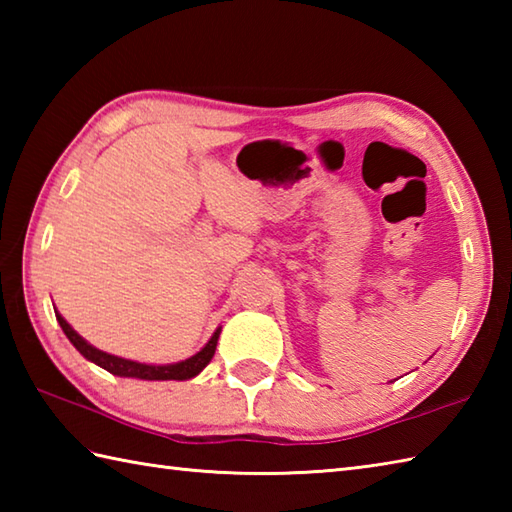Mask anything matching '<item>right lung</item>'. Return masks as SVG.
Instances as JSON below:
<instances>
[{
    "instance_id": "obj_1",
    "label": "right lung",
    "mask_w": 512,
    "mask_h": 512,
    "mask_svg": "<svg viewBox=\"0 0 512 512\" xmlns=\"http://www.w3.org/2000/svg\"><path fill=\"white\" fill-rule=\"evenodd\" d=\"M57 321L61 325V330L68 336L70 343L79 350L88 361L96 363L99 367L107 369V372L114 374V376H125V378H143V380H187L198 376L202 369L209 365V361L215 354V345L217 339H220V330H215V334L211 336V341L206 343L202 350L187 358V361L182 363H173V365H143V363H134V361H127V358H118L112 354H105L101 350H96L88 341H83L79 334H76L68 321H65L61 314H57Z\"/></svg>"
}]
</instances>
